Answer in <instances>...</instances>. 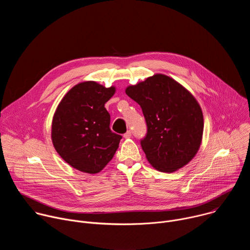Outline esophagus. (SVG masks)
Returning <instances> with one entry per match:
<instances>
[{"label":"esophagus","mask_w":250,"mask_h":250,"mask_svg":"<svg viewBox=\"0 0 250 250\" xmlns=\"http://www.w3.org/2000/svg\"><path fill=\"white\" fill-rule=\"evenodd\" d=\"M124 137L126 138V139H127V138H130V137H131V131H130V130L126 131V132L124 134Z\"/></svg>","instance_id":"34e87169"}]
</instances>
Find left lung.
I'll return each instance as SVG.
<instances>
[{
    "mask_svg": "<svg viewBox=\"0 0 250 250\" xmlns=\"http://www.w3.org/2000/svg\"><path fill=\"white\" fill-rule=\"evenodd\" d=\"M140 106L147 125L140 140L148 162L160 172L172 173L197 154L203 137L204 117L195 97L164 74H154L125 89Z\"/></svg>",
    "mask_w": 250,
    "mask_h": 250,
    "instance_id": "left-lung-1",
    "label": "left lung"
}]
</instances>
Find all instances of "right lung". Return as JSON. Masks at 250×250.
<instances>
[{"label":"right lung","instance_id":"1","mask_svg":"<svg viewBox=\"0 0 250 250\" xmlns=\"http://www.w3.org/2000/svg\"><path fill=\"white\" fill-rule=\"evenodd\" d=\"M95 81L75 85L62 98L51 125L52 144L61 158L73 168L96 174L114 157L122 135L110 128L104 104L115 94Z\"/></svg>","mask_w":250,"mask_h":250}]
</instances>
